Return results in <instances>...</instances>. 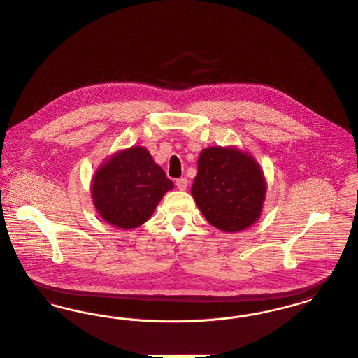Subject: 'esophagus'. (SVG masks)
I'll use <instances>...</instances> for the list:
<instances>
[{
  "mask_svg": "<svg viewBox=\"0 0 358 358\" xmlns=\"http://www.w3.org/2000/svg\"><path fill=\"white\" fill-rule=\"evenodd\" d=\"M176 186L179 190H186L187 186H189V180L186 178H180L176 180Z\"/></svg>",
  "mask_w": 358,
  "mask_h": 358,
  "instance_id": "34e87169",
  "label": "esophagus"
}]
</instances>
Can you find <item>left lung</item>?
Wrapping results in <instances>:
<instances>
[{"mask_svg": "<svg viewBox=\"0 0 358 358\" xmlns=\"http://www.w3.org/2000/svg\"><path fill=\"white\" fill-rule=\"evenodd\" d=\"M191 195L213 227L238 232L259 218L266 182L250 155L235 148L212 146L199 155Z\"/></svg>", "mask_w": 358, "mask_h": 358, "instance_id": "1", "label": "left lung"}]
</instances>
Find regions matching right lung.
Listing matches in <instances>:
<instances>
[{"mask_svg": "<svg viewBox=\"0 0 358 358\" xmlns=\"http://www.w3.org/2000/svg\"><path fill=\"white\" fill-rule=\"evenodd\" d=\"M173 187L150 153L133 146L97 169L92 198L100 217L122 229L140 227L153 215L163 195Z\"/></svg>", "mask_w": 358, "mask_h": 358, "instance_id": "1", "label": "right lung"}]
</instances>
